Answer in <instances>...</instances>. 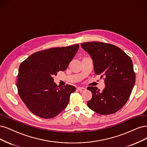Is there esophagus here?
<instances>
[{"mask_svg": "<svg viewBox=\"0 0 147 147\" xmlns=\"http://www.w3.org/2000/svg\"><path fill=\"white\" fill-rule=\"evenodd\" d=\"M78 89L80 90V91H81V92H83V91H85L86 90V88H83V87H78Z\"/></svg>", "mask_w": 147, "mask_h": 147, "instance_id": "1", "label": "esophagus"}]
</instances>
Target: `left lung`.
<instances>
[{"label": "left lung", "instance_id": "obj_1", "mask_svg": "<svg viewBox=\"0 0 147 147\" xmlns=\"http://www.w3.org/2000/svg\"><path fill=\"white\" fill-rule=\"evenodd\" d=\"M81 46L90 54L95 74L105 77L106 85L102 91L97 87L87 88L92 94L88 107L101 115L115 113L127 102L135 83L132 60L122 49L111 44L93 41L82 43Z\"/></svg>", "mask_w": 147, "mask_h": 147}]
</instances>
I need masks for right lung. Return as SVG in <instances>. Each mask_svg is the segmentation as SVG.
Instances as JSON below:
<instances>
[{"mask_svg": "<svg viewBox=\"0 0 147 147\" xmlns=\"http://www.w3.org/2000/svg\"><path fill=\"white\" fill-rule=\"evenodd\" d=\"M78 48L79 44H75L41 50L21 63L16 83L18 94L33 114L51 119L67 107L76 88L69 84L58 86L52 77L66 70Z\"/></svg>", "mask_w": 147, "mask_h": 147, "instance_id": "1", "label": "right lung"}]
</instances>
